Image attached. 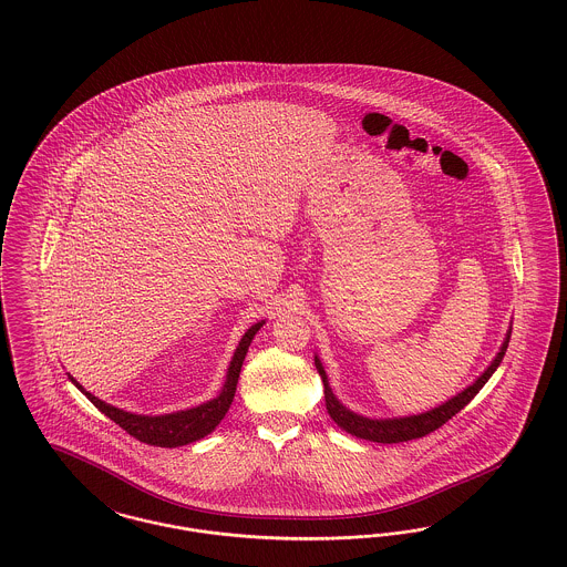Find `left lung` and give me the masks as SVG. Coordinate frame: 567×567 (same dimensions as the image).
<instances>
[{
	"label": "left lung",
	"mask_w": 567,
	"mask_h": 567,
	"mask_svg": "<svg viewBox=\"0 0 567 567\" xmlns=\"http://www.w3.org/2000/svg\"><path fill=\"white\" fill-rule=\"evenodd\" d=\"M508 339H511V327L507 334L503 339L501 350L494 355V360L489 362L488 369L482 372L471 385L465 390L458 391L456 395L449 398L446 402L433 406L430 411L416 412V414H406V416H385V419H377V416H364L360 412H353L348 409L331 390L327 371L320 362V358L313 353V364L318 369V374L322 379L324 385V400H327V411L331 414L332 421L348 433H352L360 440H369V442H379V444H400V442H409L423 437L431 431L442 427L449 419H452L456 412L463 411L468 402L477 395V391L482 390L488 383L489 377L501 367L505 352L508 348Z\"/></svg>",
	"instance_id": "left-lung-1"
}]
</instances>
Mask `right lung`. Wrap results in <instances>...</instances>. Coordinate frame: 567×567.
I'll return each instance as SVG.
<instances>
[{
	"instance_id": "add662e5",
	"label": "right lung",
	"mask_w": 567,
	"mask_h": 567,
	"mask_svg": "<svg viewBox=\"0 0 567 567\" xmlns=\"http://www.w3.org/2000/svg\"><path fill=\"white\" fill-rule=\"evenodd\" d=\"M266 324V320H259L251 324L245 334L240 337L238 346H236L233 360L228 364L226 379L219 393L190 409L184 411L165 412V414H137V412L123 411L113 404H106L104 400L96 398L94 393L85 390L78 379L69 374V381L78 388L102 414H106L111 421H115L118 427L127 431L130 435H134L140 442L151 444V446H161V449H177V446H186L193 444L196 440L209 435L212 431L221 423V419L226 416V412L230 409L233 400H235L236 383H238V374L243 369L245 355L249 352V346L254 341L255 334Z\"/></svg>"
}]
</instances>
